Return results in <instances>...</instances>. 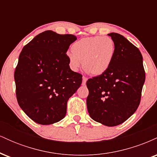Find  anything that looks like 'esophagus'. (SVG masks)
I'll use <instances>...</instances> for the list:
<instances>
[{
	"instance_id": "34e87169",
	"label": "esophagus",
	"mask_w": 157,
	"mask_h": 157,
	"mask_svg": "<svg viewBox=\"0 0 157 157\" xmlns=\"http://www.w3.org/2000/svg\"><path fill=\"white\" fill-rule=\"evenodd\" d=\"M86 81H87V77H82V86H85V85L86 84Z\"/></svg>"
}]
</instances>
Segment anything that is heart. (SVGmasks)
I'll return each instance as SVG.
<instances>
[{
	"label": "heart",
	"instance_id": "obj_1",
	"mask_svg": "<svg viewBox=\"0 0 157 157\" xmlns=\"http://www.w3.org/2000/svg\"><path fill=\"white\" fill-rule=\"evenodd\" d=\"M72 53H68L71 69L77 71L82 61V67L90 75H100L111 66L115 54L114 42L110 37H86L74 43Z\"/></svg>",
	"mask_w": 157,
	"mask_h": 157
}]
</instances>
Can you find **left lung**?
<instances>
[{
	"instance_id": "8db88e82",
	"label": "left lung",
	"mask_w": 157,
	"mask_h": 157,
	"mask_svg": "<svg viewBox=\"0 0 157 157\" xmlns=\"http://www.w3.org/2000/svg\"><path fill=\"white\" fill-rule=\"evenodd\" d=\"M109 35L114 42V57L105 73L86 82L89 91L86 104L91 119L102 125L116 126L137 109L145 73L139 48L120 34Z\"/></svg>"
}]
</instances>
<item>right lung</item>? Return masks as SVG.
<instances>
[{"mask_svg": "<svg viewBox=\"0 0 157 157\" xmlns=\"http://www.w3.org/2000/svg\"><path fill=\"white\" fill-rule=\"evenodd\" d=\"M77 40L73 35L45 31L23 48L15 71L16 97L33 121L50 125L65 117L68 99L82 83L71 71L66 52Z\"/></svg>", "mask_w": 157, "mask_h": 157, "instance_id": "1", "label": "right lung"}]
</instances>
